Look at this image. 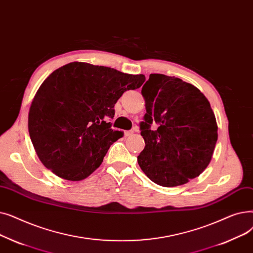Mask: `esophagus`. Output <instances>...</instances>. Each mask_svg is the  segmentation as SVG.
Returning a JSON list of instances; mask_svg holds the SVG:
<instances>
[{
    "label": "esophagus",
    "mask_w": 253,
    "mask_h": 253,
    "mask_svg": "<svg viewBox=\"0 0 253 253\" xmlns=\"http://www.w3.org/2000/svg\"><path fill=\"white\" fill-rule=\"evenodd\" d=\"M133 133H134L133 130H126V131H125V136H126V137H128V136H130V135H133Z\"/></svg>",
    "instance_id": "34e87169"
}]
</instances>
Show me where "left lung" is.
<instances>
[{"mask_svg":"<svg viewBox=\"0 0 253 253\" xmlns=\"http://www.w3.org/2000/svg\"><path fill=\"white\" fill-rule=\"evenodd\" d=\"M146 114L140 124L145 147L141 170L154 183L174 187L200 176L211 162L217 124L209 101L180 78L150 74L142 87ZM156 123L158 128L150 126Z\"/></svg>","mask_w":253,"mask_h":253,"instance_id":"left-lung-1","label":"left lung"}]
</instances>
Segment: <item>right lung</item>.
<instances>
[{
	"instance_id": "add662e5",
	"label": "right lung",
	"mask_w": 253,
	"mask_h": 253,
	"mask_svg": "<svg viewBox=\"0 0 253 253\" xmlns=\"http://www.w3.org/2000/svg\"><path fill=\"white\" fill-rule=\"evenodd\" d=\"M143 74L73 62L56 69L36 92L29 111V133L41 163L57 177L81 181L101 166L112 144L124 137L106 118Z\"/></svg>"
}]
</instances>
